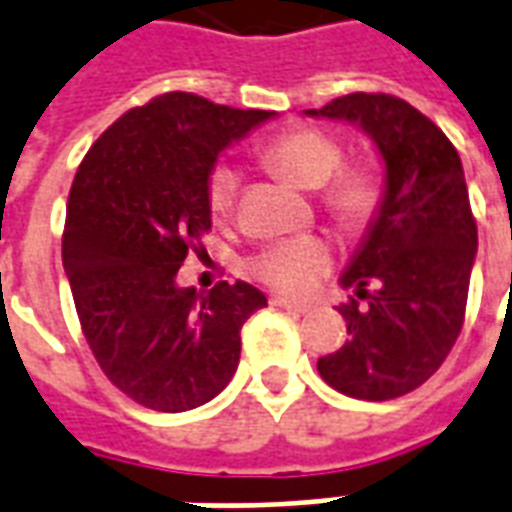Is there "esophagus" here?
Returning a JSON list of instances; mask_svg holds the SVG:
<instances>
[{
    "mask_svg": "<svg viewBox=\"0 0 512 512\" xmlns=\"http://www.w3.org/2000/svg\"><path fill=\"white\" fill-rule=\"evenodd\" d=\"M271 304L282 306V309H287V312H295V314H306L309 309H312L309 304H301V301H290V298H282V295H274V298H271Z\"/></svg>",
    "mask_w": 512,
    "mask_h": 512,
    "instance_id": "esophagus-1",
    "label": "esophagus"
}]
</instances>
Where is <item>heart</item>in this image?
I'll use <instances>...</instances> for the list:
<instances>
[{"label":"heart","mask_w":512,"mask_h":512,"mask_svg":"<svg viewBox=\"0 0 512 512\" xmlns=\"http://www.w3.org/2000/svg\"><path fill=\"white\" fill-rule=\"evenodd\" d=\"M263 160L295 187L323 189L325 214L347 230H361L380 211V179L369 168H342V143L317 127H293L276 135L263 149ZM238 184V170L225 162L208 173V206L217 217L233 211ZM331 263L333 252L325 238H285L249 257V274L276 293L306 295L323 282Z\"/></svg>","instance_id":"obj_1"}]
</instances>
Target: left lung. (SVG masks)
Segmentation results:
<instances>
[{
  "mask_svg": "<svg viewBox=\"0 0 512 512\" xmlns=\"http://www.w3.org/2000/svg\"><path fill=\"white\" fill-rule=\"evenodd\" d=\"M309 116L358 124L385 160L380 211L342 274L355 290L339 306L350 342L317 372L352 399H399L437 372L464 325L478 252L464 168L448 135L393 94H344Z\"/></svg>",
  "mask_w": 512,
  "mask_h": 512,
  "instance_id": "obj_1",
  "label": "left lung"
}]
</instances>
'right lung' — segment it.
Wrapping results in <instances>:
<instances>
[{"label":"right lung","instance_id":"add662e5","mask_svg":"<svg viewBox=\"0 0 512 512\" xmlns=\"http://www.w3.org/2000/svg\"><path fill=\"white\" fill-rule=\"evenodd\" d=\"M271 111L168 92L113 121L78 165L62 236L75 312L102 374L157 412L206 404L236 374L241 325L266 306L249 282L176 285L211 230L219 151Z\"/></svg>","mask_w":512,"mask_h":512}]
</instances>
